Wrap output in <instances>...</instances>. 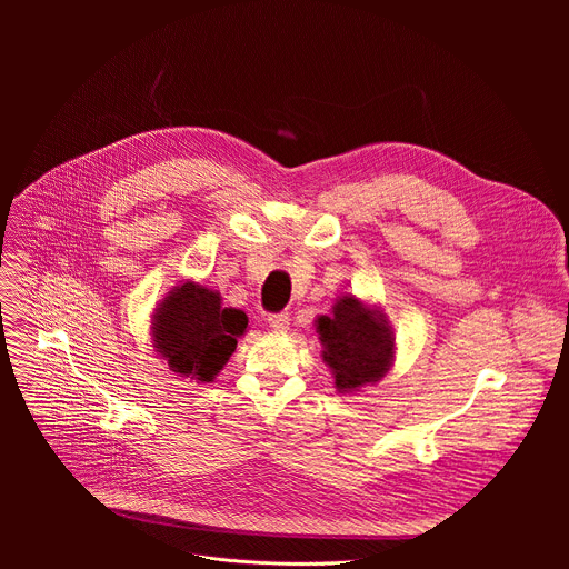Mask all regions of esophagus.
I'll list each match as a JSON object with an SVG mask.
<instances>
[{"instance_id":"34e87169","label":"esophagus","mask_w":569,"mask_h":569,"mask_svg":"<svg viewBox=\"0 0 569 569\" xmlns=\"http://www.w3.org/2000/svg\"><path fill=\"white\" fill-rule=\"evenodd\" d=\"M268 323L274 329V331H288L290 327V315L288 312H272L268 317Z\"/></svg>"}]
</instances>
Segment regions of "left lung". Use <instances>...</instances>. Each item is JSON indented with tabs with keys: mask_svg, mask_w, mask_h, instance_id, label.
Segmentation results:
<instances>
[{
	"mask_svg": "<svg viewBox=\"0 0 569 569\" xmlns=\"http://www.w3.org/2000/svg\"><path fill=\"white\" fill-rule=\"evenodd\" d=\"M317 331L340 391L380 380L391 365L393 338L387 321L351 295L333 306V317L317 319Z\"/></svg>",
	"mask_w": 569,
	"mask_h": 569,
	"instance_id": "obj_1",
	"label": "left lung"
}]
</instances>
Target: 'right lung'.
Wrapping results in <instances>:
<instances>
[{"instance_id":"obj_1","label":"right lung","mask_w":569,"mask_h":569,"mask_svg":"<svg viewBox=\"0 0 569 569\" xmlns=\"http://www.w3.org/2000/svg\"><path fill=\"white\" fill-rule=\"evenodd\" d=\"M248 329V315L222 308L218 292L196 283L176 288L154 315V345L178 373L209 382Z\"/></svg>"}]
</instances>
